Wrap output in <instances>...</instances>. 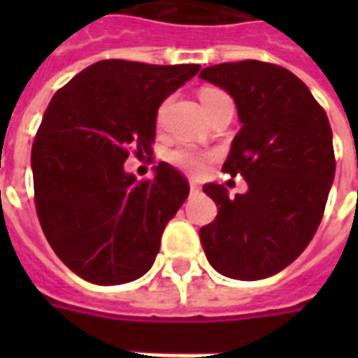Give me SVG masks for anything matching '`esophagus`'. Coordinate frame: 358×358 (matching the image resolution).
<instances>
[{"label": "esophagus", "instance_id": "34e87169", "mask_svg": "<svg viewBox=\"0 0 358 358\" xmlns=\"http://www.w3.org/2000/svg\"><path fill=\"white\" fill-rule=\"evenodd\" d=\"M189 189H192V194H197L201 187H199V184H197V182H194V180H192V182H189Z\"/></svg>", "mask_w": 358, "mask_h": 358}]
</instances>
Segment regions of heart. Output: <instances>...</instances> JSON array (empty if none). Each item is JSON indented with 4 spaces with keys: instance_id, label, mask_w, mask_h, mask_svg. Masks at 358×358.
<instances>
[{
    "instance_id": "heart-1",
    "label": "heart",
    "mask_w": 358,
    "mask_h": 358,
    "mask_svg": "<svg viewBox=\"0 0 358 358\" xmlns=\"http://www.w3.org/2000/svg\"><path fill=\"white\" fill-rule=\"evenodd\" d=\"M220 99H230L224 92H220V90L215 88H207L201 92V103L205 109H209L213 103L220 101ZM171 161L178 169L182 171L189 172V174H201L203 169H205V155L201 153H197L195 149H176V151H172L171 153Z\"/></svg>"
}]
</instances>
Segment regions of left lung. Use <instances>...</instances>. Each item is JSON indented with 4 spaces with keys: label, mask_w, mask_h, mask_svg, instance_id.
<instances>
[{
    "label": "left lung",
    "mask_w": 358,
    "mask_h": 358,
    "mask_svg": "<svg viewBox=\"0 0 358 358\" xmlns=\"http://www.w3.org/2000/svg\"><path fill=\"white\" fill-rule=\"evenodd\" d=\"M203 80L232 95L241 128L222 171L241 174L245 194L220 184L203 192L218 215L199 230L213 268L234 280H263L292 264L320 224L336 159L331 128L310 90L270 63L207 66Z\"/></svg>",
    "instance_id": "1"
}]
</instances>
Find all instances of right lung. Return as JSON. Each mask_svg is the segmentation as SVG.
<instances>
[{"instance_id":"add662e5","label":"right lung","mask_w":358,"mask_h":358,"mask_svg":"<svg viewBox=\"0 0 358 358\" xmlns=\"http://www.w3.org/2000/svg\"><path fill=\"white\" fill-rule=\"evenodd\" d=\"M199 69L99 61L59 90L43 113L30 159L36 213L51 249L92 284H126L155 263L189 184L169 163L138 182L124 161L130 149L151 155L161 103Z\"/></svg>"}]
</instances>
